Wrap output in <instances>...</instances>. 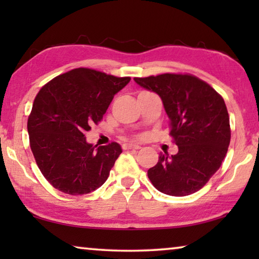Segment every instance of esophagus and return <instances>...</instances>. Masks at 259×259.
Here are the masks:
<instances>
[{
	"instance_id": "obj_1",
	"label": "esophagus",
	"mask_w": 259,
	"mask_h": 259,
	"mask_svg": "<svg viewBox=\"0 0 259 259\" xmlns=\"http://www.w3.org/2000/svg\"><path fill=\"white\" fill-rule=\"evenodd\" d=\"M123 147L124 150H139V148H142L139 145H136V144H124Z\"/></svg>"
}]
</instances>
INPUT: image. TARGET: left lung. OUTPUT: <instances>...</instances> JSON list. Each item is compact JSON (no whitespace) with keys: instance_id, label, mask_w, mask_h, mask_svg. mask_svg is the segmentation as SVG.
<instances>
[{"instance_id":"obj_1","label":"left lung","mask_w":259,"mask_h":259,"mask_svg":"<svg viewBox=\"0 0 259 259\" xmlns=\"http://www.w3.org/2000/svg\"><path fill=\"white\" fill-rule=\"evenodd\" d=\"M135 82L160 96L170 120L178 153L160 154L148 169L153 185L164 194L185 196L201 190L221 166L231 140L230 116L224 99L208 83L188 74L135 77Z\"/></svg>"}]
</instances>
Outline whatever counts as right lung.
<instances>
[{
	"label": "right lung",
	"instance_id": "add662e5",
	"mask_svg": "<svg viewBox=\"0 0 259 259\" xmlns=\"http://www.w3.org/2000/svg\"><path fill=\"white\" fill-rule=\"evenodd\" d=\"M130 80L75 68L38 91L27 122L30 150L42 175L57 190L82 195L106 182L122 148L117 143L94 146L84 134L103 119L114 95Z\"/></svg>",
	"mask_w": 259,
	"mask_h": 259
}]
</instances>
